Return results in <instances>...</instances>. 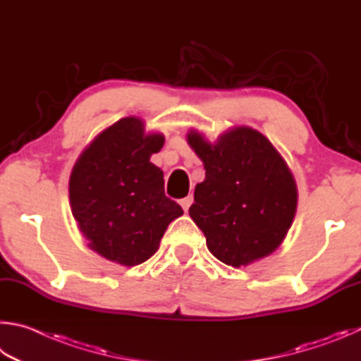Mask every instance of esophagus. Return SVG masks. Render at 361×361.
I'll return each mask as SVG.
<instances>
[{
  "instance_id": "obj_1",
  "label": "esophagus",
  "mask_w": 361,
  "mask_h": 361,
  "mask_svg": "<svg viewBox=\"0 0 361 361\" xmlns=\"http://www.w3.org/2000/svg\"><path fill=\"white\" fill-rule=\"evenodd\" d=\"M192 203H193V195H188V197L180 200V206H182V209H184L185 212H187L188 209H190Z\"/></svg>"
}]
</instances>
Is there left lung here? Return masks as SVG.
<instances>
[{
  "mask_svg": "<svg viewBox=\"0 0 361 361\" xmlns=\"http://www.w3.org/2000/svg\"><path fill=\"white\" fill-rule=\"evenodd\" d=\"M187 141L206 169L188 214L211 254L239 268L274 252L298 200L293 176L274 145L249 126L226 131L216 144L197 131Z\"/></svg>",
  "mask_w": 361,
  "mask_h": 361,
  "instance_id": "left-lung-1",
  "label": "left lung"
}]
</instances>
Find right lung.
Masks as SVG:
<instances>
[{
  "instance_id": "1",
  "label": "right lung",
  "mask_w": 361,
  "mask_h": 361,
  "mask_svg": "<svg viewBox=\"0 0 361 361\" xmlns=\"http://www.w3.org/2000/svg\"><path fill=\"white\" fill-rule=\"evenodd\" d=\"M163 135H145L125 117L104 130L75 161L69 201L88 245L107 260L136 267L155 254L168 225L184 214L164 195L163 171L149 161Z\"/></svg>"
}]
</instances>
